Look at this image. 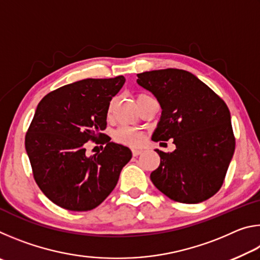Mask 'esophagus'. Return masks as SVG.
<instances>
[{"label": "esophagus", "mask_w": 260, "mask_h": 260, "mask_svg": "<svg viewBox=\"0 0 260 260\" xmlns=\"http://www.w3.org/2000/svg\"><path fill=\"white\" fill-rule=\"evenodd\" d=\"M142 152H143L142 149H132V153H133L134 157L141 155V153H142Z\"/></svg>", "instance_id": "34e87169"}]
</instances>
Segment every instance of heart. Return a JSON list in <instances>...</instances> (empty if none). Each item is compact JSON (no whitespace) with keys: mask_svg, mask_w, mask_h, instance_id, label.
<instances>
[{"mask_svg":"<svg viewBox=\"0 0 260 260\" xmlns=\"http://www.w3.org/2000/svg\"><path fill=\"white\" fill-rule=\"evenodd\" d=\"M149 98H151V96H149L147 94L136 95V102L139 104V108L141 107V104H142L144 101ZM112 105H113V102L109 104V108L107 111L108 117H110V114H111ZM114 140H116V142L124 144V146L136 147L143 142V134L141 133L140 131L135 128H131V127H121V128L118 129L116 132V134H114Z\"/></svg>","mask_w":260,"mask_h":260,"instance_id":"obj_1","label":"heart"}]
</instances>
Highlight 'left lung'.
Segmentation results:
<instances>
[{"mask_svg": "<svg viewBox=\"0 0 260 260\" xmlns=\"http://www.w3.org/2000/svg\"><path fill=\"white\" fill-rule=\"evenodd\" d=\"M138 83L161 108L152 141L173 139L177 149L160 157L150 174L155 187L179 203L196 204L221 188L234 155L235 136L226 103L190 72L179 69L138 74Z\"/></svg>", "mask_w": 260, "mask_h": 260, "instance_id": "left-lung-1", "label": "left lung"}]
</instances>
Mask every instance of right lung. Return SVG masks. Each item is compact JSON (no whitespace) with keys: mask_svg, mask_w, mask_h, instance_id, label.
Returning a JSON list of instances; mask_svg holds the SVG:
<instances>
[{"mask_svg":"<svg viewBox=\"0 0 260 260\" xmlns=\"http://www.w3.org/2000/svg\"><path fill=\"white\" fill-rule=\"evenodd\" d=\"M124 83L122 76L83 79L50 91L38 104L25 148L35 182L60 208L95 209L113 190L131 160L128 148L102 133L110 101ZM88 140L105 144L104 151L88 157Z\"/></svg>","mask_w":260,"mask_h":260,"instance_id":"add662e5","label":"right lung"}]
</instances>
